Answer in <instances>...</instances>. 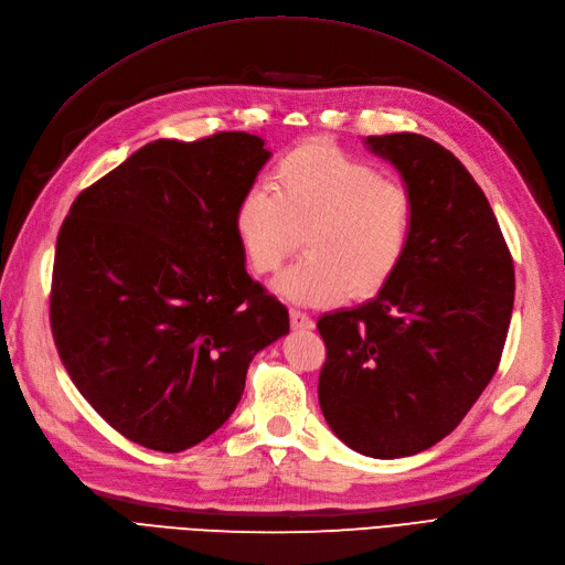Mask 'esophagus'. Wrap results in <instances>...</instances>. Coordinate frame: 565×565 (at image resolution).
<instances>
[{"label": "esophagus", "instance_id": "34e87169", "mask_svg": "<svg viewBox=\"0 0 565 565\" xmlns=\"http://www.w3.org/2000/svg\"><path fill=\"white\" fill-rule=\"evenodd\" d=\"M289 320H292L295 330H313V324H316L311 316H306L303 311H297V309L289 311Z\"/></svg>", "mask_w": 565, "mask_h": 565}]
</instances>
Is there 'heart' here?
Instances as JSON below:
<instances>
[{
    "label": "heart",
    "instance_id": "1",
    "mask_svg": "<svg viewBox=\"0 0 565 565\" xmlns=\"http://www.w3.org/2000/svg\"><path fill=\"white\" fill-rule=\"evenodd\" d=\"M413 224L415 204L403 185L330 143L289 150L273 167L270 188H247L233 216L256 273L280 268L303 233L306 254L273 289L306 306L380 292L405 259Z\"/></svg>",
    "mask_w": 565,
    "mask_h": 565
}]
</instances>
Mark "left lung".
Listing matches in <instances>:
<instances>
[{
	"label": "left lung",
	"mask_w": 565,
	"mask_h": 565,
	"mask_svg": "<svg viewBox=\"0 0 565 565\" xmlns=\"http://www.w3.org/2000/svg\"><path fill=\"white\" fill-rule=\"evenodd\" d=\"M415 204L405 259L377 297L318 320L324 422L374 459L417 455L465 419L500 365L514 262L481 185L419 134L367 136Z\"/></svg>",
	"instance_id": "left-lung-1"
}]
</instances>
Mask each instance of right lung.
Masks as SVG:
<instances>
[{"mask_svg":"<svg viewBox=\"0 0 565 565\" xmlns=\"http://www.w3.org/2000/svg\"><path fill=\"white\" fill-rule=\"evenodd\" d=\"M264 139H158L73 202L51 282V332L84 398L160 452L198 446L245 391L252 358L289 332L249 278L233 216L268 162Z\"/></svg>","mask_w":565,"mask_h":565,"instance_id":"add662e5","label":"right lung"}]
</instances>
